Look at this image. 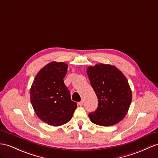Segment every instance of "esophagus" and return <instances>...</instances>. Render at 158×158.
<instances>
[{
  "instance_id": "esophagus-1",
  "label": "esophagus",
  "mask_w": 158,
  "mask_h": 158,
  "mask_svg": "<svg viewBox=\"0 0 158 158\" xmlns=\"http://www.w3.org/2000/svg\"><path fill=\"white\" fill-rule=\"evenodd\" d=\"M83 104V101H81L80 102L78 103V105H79V106H82Z\"/></svg>"
}]
</instances>
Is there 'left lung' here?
<instances>
[{
  "mask_svg": "<svg viewBox=\"0 0 158 158\" xmlns=\"http://www.w3.org/2000/svg\"><path fill=\"white\" fill-rule=\"evenodd\" d=\"M90 83L98 99L96 111L89 118L102 126H111L122 120L128 112L132 94L127 79L116 67L97 64L87 69Z\"/></svg>",
  "mask_w": 158,
  "mask_h": 158,
  "instance_id": "8db88e82",
  "label": "left lung"
}]
</instances>
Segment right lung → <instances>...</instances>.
<instances>
[{
    "label": "right lung",
    "instance_id": "right-lung-1",
    "mask_svg": "<svg viewBox=\"0 0 158 158\" xmlns=\"http://www.w3.org/2000/svg\"><path fill=\"white\" fill-rule=\"evenodd\" d=\"M67 68L68 64L63 62L46 64L38 72L30 89L35 114L40 120L52 126L69 122L77 107L63 81Z\"/></svg>",
    "mask_w": 158,
    "mask_h": 158
}]
</instances>
